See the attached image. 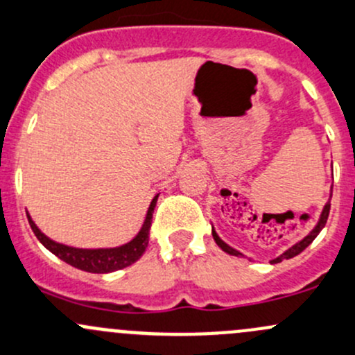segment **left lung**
Wrapping results in <instances>:
<instances>
[{
    "label": "left lung",
    "instance_id": "obj_1",
    "mask_svg": "<svg viewBox=\"0 0 355 355\" xmlns=\"http://www.w3.org/2000/svg\"><path fill=\"white\" fill-rule=\"evenodd\" d=\"M330 199H331V196H330ZM330 199H328V202L325 204V206H323V211H322V214H320V219H318V223H316V225H315V227H313V230L309 231L308 234H306L303 240H300V241H297V243H294L293 246H291V248H287L286 252L282 253V255H279V257H275V259H272L270 263H279V262H282V260H284V259L287 260V259H293V257L300 255V253L303 252L306 246H309V243H311V241L315 240L316 236H318L320 231H322L323 227H325L328 214H330ZM212 238H214V241H216V243H218V246L223 250V252L230 253V255H234V257H245L243 253L238 252V250H234L233 246H230L227 243H225V241H223L221 238H219V234L216 233L214 227H212Z\"/></svg>",
    "mask_w": 355,
    "mask_h": 355
}]
</instances>
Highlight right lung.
Masks as SVG:
<instances>
[{
  "label": "right lung",
  "mask_w": 355,
  "mask_h": 355,
  "mask_svg": "<svg viewBox=\"0 0 355 355\" xmlns=\"http://www.w3.org/2000/svg\"><path fill=\"white\" fill-rule=\"evenodd\" d=\"M158 196L153 197L139 233H137L132 240L128 241V243L114 246V248H76V246L58 243V241L46 236V234L37 227L33 219L30 218L28 212L27 218L30 227H32V231L35 233L37 240L46 246L51 253L59 257L62 262L80 268V270L92 272V274H107V272L121 270V268L132 266L134 262H137V260L141 259V255L144 253L149 241V227H151L153 212H155L156 202H158Z\"/></svg>",
  "instance_id": "1"
}]
</instances>
